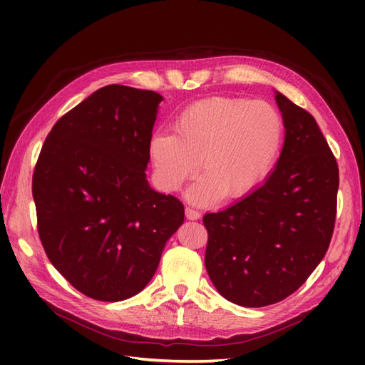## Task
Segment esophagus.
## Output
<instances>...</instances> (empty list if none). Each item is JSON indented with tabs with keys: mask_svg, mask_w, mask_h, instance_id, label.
<instances>
[{
	"mask_svg": "<svg viewBox=\"0 0 365 365\" xmlns=\"http://www.w3.org/2000/svg\"><path fill=\"white\" fill-rule=\"evenodd\" d=\"M185 217L189 219V220H196V219L201 217V213L196 212V210H193V208H190V207H187V208H185Z\"/></svg>",
	"mask_w": 365,
	"mask_h": 365,
	"instance_id": "1",
	"label": "esophagus"
}]
</instances>
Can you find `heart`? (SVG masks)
Masks as SVG:
<instances>
[{
  "mask_svg": "<svg viewBox=\"0 0 365 365\" xmlns=\"http://www.w3.org/2000/svg\"><path fill=\"white\" fill-rule=\"evenodd\" d=\"M283 137V117L274 105L213 97L187 106L175 132H153L149 155L158 185L168 192L178 190L200 161L204 175L187 196L212 204L222 195L236 200L257 189L279 158Z\"/></svg>",
  "mask_w": 365,
  "mask_h": 365,
  "instance_id": "heart-1",
  "label": "heart"
}]
</instances>
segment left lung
<instances>
[{
  "mask_svg": "<svg viewBox=\"0 0 365 365\" xmlns=\"http://www.w3.org/2000/svg\"><path fill=\"white\" fill-rule=\"evenodd\" d=\"M284 143L274 170L240 201L207 213L205 268L244 307L282 302L323 260L332 239L338 164L315 118L275 91Z\"/></svg>",
  "mask_w": 365,
  "mask_h": 365,
  "instance_id": "8db88e82",
  "label": "left lung"
}]
</instances>
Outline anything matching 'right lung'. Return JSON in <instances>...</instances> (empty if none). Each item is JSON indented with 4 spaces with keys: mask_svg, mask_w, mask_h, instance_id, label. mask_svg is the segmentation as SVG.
<instances>
[{
    "mask_svg": "<svg viewBox=\"0 0 365 365\" xmlns=\"http://www.w3.org/2000/svg\"><path fill=\"white\" fill-rule=\"evenodd\" d=\"M163 96L108 85L61 117L33 173L38 231L53 267L101 302L138 294L184 222V205L146 178Z\"/></svg>",
    "mask_w": 365,
    "mask_h": 365,
    "instance_id": "add662e5",
    "label": "right lung"
}]
</instances>
